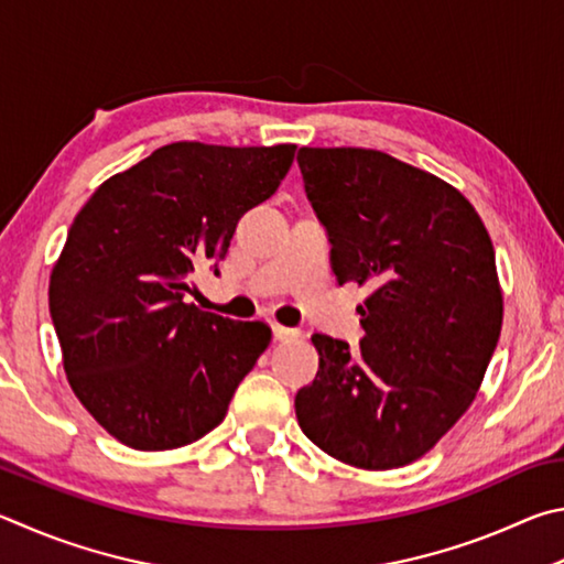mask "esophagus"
<instances>
[{
    "instance_id": "34e87169",
    "label": "esophagus",
    "mask_w": 564,
    "mask_h": 564,
    "mask_svg": "<svg viewBox=\"0 0 564 564\" xmlns=\"http://www.w3.org/2000/svg\"><path fill=\"white\" fill-rule=\"evenodd\" d=\"M272 332H274V339H276V341H292V339L300 337L297 329L282 327V324H272Z\"/></svg>"
}]
</instances>
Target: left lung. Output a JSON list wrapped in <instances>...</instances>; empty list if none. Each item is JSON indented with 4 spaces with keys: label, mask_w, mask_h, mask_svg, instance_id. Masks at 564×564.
Segmentation results:
<instances>
[{
    "label": "left lung",
    "mask_w": 564,
    "mask_h": 564,
    "mask_svg": "<svg viewBox=\"0 0 564 564\" xmlns=\"http://www.w3.org/2000/svg\"><path fill=\"white\" fill-rule=\"evenodd\" d=\"M339 284L369 288L364 339L314 334L319 371L297 391L300 429L364 470L409 466L468 411L502 327L496 250L458 187L371 148H302Z\"/></svg>",
    "instance_id": "obj_1"
}]
</instances>
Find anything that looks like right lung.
<instances>
[{"instance_id":"right-lung-1","label":"right lung","mask_w":564,"mask_h":564,"mask_svg":"<svg viewBox=\"0 0 564 564\" xmlns=\"http://www.w3.org/2000/svg\"><path fill=\"white\" fill-rule=\"evenodd\" d=\"M294 151L167 143L104 181L74 217L48 312L72 391L123 446L203 438L270 347L264 322L203 312L187 294L197 267L225 260L237 220L280 187Z\"/></svg>"}]
</instances>
